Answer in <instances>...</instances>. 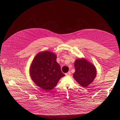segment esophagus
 Segmentation results:
<instances>
[{
    "instance_id": "obj_1",
    "label": "esophagus",
    "mask_w": 120,
    "mask_h": 120,
    "mask_svg": "<svg viewBox=\"0 0 120 120\" xmlns=\"http://www.w3.org/2000/svg\"><path fill=\"white\" fill-rule=\"evenodd\" d=\"M65 75H66V76H69V75H71V73H70V72H68V73H66Z\"/></svg>"
}]
</instances>
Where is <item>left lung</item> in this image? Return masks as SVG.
<instances>
[{
	"mask_svg": "<svg viewBox=\"0 0 120 120\" xmlns=\"http://www.w3.org/2000/svg\"><path fill=\"white\" fill-rule=\"evenodd\" d=\"M74 65L75 71L73 74L74 78L81 86L86 87L96 77V67L84 58L76 59Z\"/></svg>",
	"mask_w": 120,
	"mask_h": 120,
	"instance_id": "obj_1",
	"label": "left lung"
}]
</instances>
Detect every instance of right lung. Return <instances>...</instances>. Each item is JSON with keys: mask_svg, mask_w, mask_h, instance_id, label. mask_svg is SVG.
<instances>
[{"mask_svg": "<svg viewBox=\"0 0 120 120\" xmlns=\"http://www.w3.org/2000/svg\"><path fill=\"white\" fill-rule=\"evenodd\" d=\"M56 55L50 51L38 53L30 67V77L37 86L45 91L53 89L65 75L56 62Z\"/></svg>", "mask_w": 120, "mask_h": 120, "instance_id": "1", "label": "right lung"}]
</instances>
